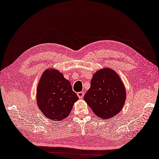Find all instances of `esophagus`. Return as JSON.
<instances>
[{
  "label": "esophagus",
  "mask_w": 159,
  "mask_h": 159,
  "mask_svg": "<svg viewBox=\"0 0 159 159\" xmlns=\"http://www.w3.org/2000/svg\"><path fill=\"white\" fill-rule=\"evenodd\" d=\"M77 95H78V97H79L80 99L83 98V97H84V92H79V93H77Z\"/></svg>",
  "instance_id": "34e87169"
}]
</instances>
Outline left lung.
I'll use <instances>...</instances> for the list:
<instances>
[{
  "label": "left lung",
  "mask_w": 159,
  "mask_h": 159,
  "mask_svg": "<svg viewBox=\"0 0 159 159\" xmlns=\"http://www.w3.org/2000/svg\"><path fill=\"white\" fill-rule=\"evenodd\" d=\"M126 99L124 83L117 73L111 68H103L93 74L91 87L84 100L99 118L107 120L118 114Z\"/></svg>",
  "instance_id": "obj_1"
}]
</instances>
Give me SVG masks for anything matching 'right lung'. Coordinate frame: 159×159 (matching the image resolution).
<instances>
[{"label": "right lung", "instance_id": "obj_1", "mask_svg": "<svg viewBox=\"0 0 159 159\" xmlns=\"http://www.w3.org/2000/svg\"><path fill=\"white\" fill-rule=\"evenodd\" d=\"M36 99L39 109L47 118L61 121L70 114L79 97L62 73L48 68L39 79Z\"/></svg>", "mask_w": 159, "mask_h": 159}]
</instances>
